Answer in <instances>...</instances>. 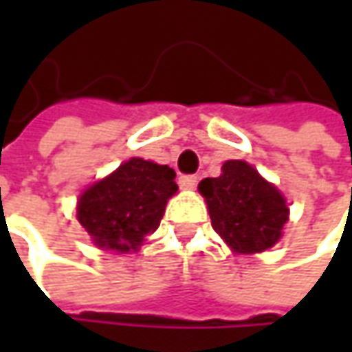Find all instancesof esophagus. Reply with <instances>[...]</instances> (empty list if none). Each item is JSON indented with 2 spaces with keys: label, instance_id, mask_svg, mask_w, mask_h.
I'll return each mask as SVG.
<instances>
[{
  "label": "esophagus",
  "instance_id": "34e87169",
  "mask_svg": "<svg viewBox=\"0 0 352 352\" xmlns=\"http://www.w3.org/2000/svg\"><path fill=\"white\" fill-rule=\"evenodd\" d=\"M178 184H180V188H184V190H194L197 186V176H180V180H178Z\"/></svg>",
  "mask_w": 352,
  "mask_h": 352
}]
</instances>
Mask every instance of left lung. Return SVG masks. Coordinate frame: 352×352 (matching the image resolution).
Wrapping results in <instances>:
<instances>
[{"label":"left lung","mask_w":352,"mask_h":352,"mask_svg":"<svg viewBox=\"0 0 352 352\" xmlns=\"http://www.w3.org/2000/svg\"><path fill=\"white\" fill-rule=\"evenodd\" d=\"M197 190L206 197L211 227L235 252H263L280 241L290 215L286 197L249 162L227 160L221 176L201 180Z\"/></svg>","instance_id":"8db88e82"}]
</instances>
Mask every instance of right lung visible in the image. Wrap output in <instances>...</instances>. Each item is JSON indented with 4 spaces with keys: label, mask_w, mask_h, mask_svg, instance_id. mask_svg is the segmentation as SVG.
Here are the masks:
<instances>
[{
    "label": "right lung",
    "mask_w": 352,
    "mask_h": 352,
    "mask_svg": "<svg viewBox=\"0 0 352 352\" xmlns=\"http://www.w3.org/2000/svg\"><path fill=\"white\" fill-rule=\"evenodd\" d=\"M176 172L151 160L131 158L78 199L76 217L103 250H139L155 233L168 199L178 192Z\"/></svg>",
    "instance_id": "add662e5"
}]
</instances>
